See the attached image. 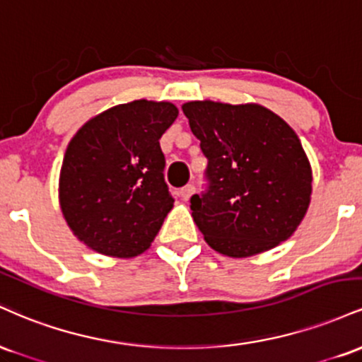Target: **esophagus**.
Returning a JSON list of instances; mask_svg holds the SVG:
<instances>
[{"label":"esophagus","instance_id":"1","mask_svg":"<svg viewBox=\"0 0 362 362\" xmlns=\"http://www.w3.org/2000/svg\"><path fill=\"white\" fill-rule=\"evenodd\" d=\"M194 192H195L194 185H190V184H189V185H185L184 189L180 190V197L184 199V201H189V199L192 197V194H194Z\"/></svg>","mask_w":362,"mask_h":362}]
</instances>
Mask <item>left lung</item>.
<instances>
[{"label": "left lung", "instance_id": "1", "mask_svg": "<svg viewBox=\"0 0 362 362\" xmlns=\"http://www.w3.org/2000/svg\"><path fill=\"white\" fill-rule=\"evenodd\" d=\"M207 158L209 190L190 199L194 223L233 259L286 242L311 201V165L293 127L259 103L182 105Z\"/></svg>", "mask_w": 362, "mask_h": 362}]
</instances>
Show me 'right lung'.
<instances>
[{
    "label": "right lung",
    "mask_w": 362,
    "mask_h": 362,
    "mask_svg": "<svg viewBox=\"0 0 362 362\" xmlns=\"http://www.w3.org/2000/svg\"><path fill=\"white\" fill-rule=\"evenodd\" d=\"M177 115L173 103L141 98L100 112L69 141L59 206L93 252L132 259L151 247L173 207L160 138Z\"/></svg>",
    "instance_id": "obj_1"
}]
</instances>
